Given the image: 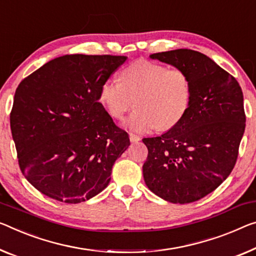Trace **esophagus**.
Segmentation results:
<instances>
[{"mask_svg": "<svg viewBox=\"0 0 256 256\" xmlns=\"http://www.w3.org/2000/svg\"><path fill=\"white\" fill-rule=\"evenodd\" d=\"M129 140H130V142H138L140 140V137L138 135H136V134L129 132Z\"/></svg>", "mask_w": 256, "mask_h": 256, "instance_id": "obj_1", "label": "esophagus"}]
</instances>
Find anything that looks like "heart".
I'll return each instance as SVG.
<instances>
[{
    "label": "heart",
    "mask_w": 256,
    "mask_h": 256,
    "mask_svg": "<svg viewBox=\"0 0 256 256\" xmlns=\"http://www.w3.org/2000/svg\"><path fill=\"white\" fill-rule=\"evenodd\" d=\"M120 78L106 80L102 84L100 100L110 116L122 119L135 100L137 108L124 122L132 130H167L186 116L192 92L190 78L184 70L138 60L121 70Z\"/></svg>",
    "instance_id": "obj_1"
}]
</instances>
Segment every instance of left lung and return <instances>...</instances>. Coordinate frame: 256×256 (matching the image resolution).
Returning a JSON list of instances; mask_svg holds the SVG:
<instances>
[{"instance_id":"1","label":"left lung","mask_w":256,"mask_h":256,"mask_svg":"<svg viewBox=\"0 0 256 256\" xmlns=\"http://www.w3.org/2000/svg\"><path fill=\"white\" fill-rule=\"evenodd\" d=\"M150 57L186 70L192 94L178 124L161 136L143 138L148 150L145 184L169 202H194L221 186L234 167L246 126L242 88L198 51L178 49Z\"/></svg>"}]
</instances>
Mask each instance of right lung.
I'll return each mask as SVG.
<instances>
[{
  "mask_svg": "<svg viewBox=\"0 0 256 256\" xmlns=\"http://www.w3.org/2000/svg\"><path fill=\"white\" fill-rule=\"evenodd\" d=\"M126 60L65 54L19 84L11 132L22 175L41 194L78 204L108 186L130 140L98 100L102 84Z\"/></svg>",
  "mask_w": 256,
  "mask_h": 256,
  "instance_id": "1",
  "label": "right lung"
}]
</instances>
